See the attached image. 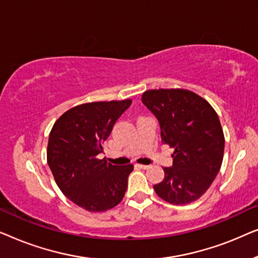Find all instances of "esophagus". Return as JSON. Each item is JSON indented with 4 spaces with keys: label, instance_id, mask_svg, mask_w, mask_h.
I'll list each match as a JSON object with an SVG mask.
<instances>
[{
    "label": "esophagus",
    "instance_id": "1",
    "mask_svg": "<svg viewBox=\"0 0 258 258\" xmlns=\"http://www.w3.org/2000/svg\"><path fill=\"white\" fill-rule=\"evenodd\" d=\"M136 167L140 168V169H147V168H149V165H146V164H136Z\"/></svg>",
    "mask_w": 258,
    "mask_h": 258
}]
</instances>
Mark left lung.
Returning <instances> with one entry per match:
<instances>
[{"mask_svg": "<svg viewBox=\"0 0 258 258\" xmlns=\"http://www.w3.org/2000/svg\"><path fill=\"white\" fill-rule=\"evenodd\" d=\"M142 102L160 122L162 143L174 148L172 167L154 185L165 202L182 206L199 200L220 171L224 135L220 118L200 95L185 89L144 91Z\"/></svg>", "mask_w": 258, "mask_h": 258, "instance_id": "1", "label": "left lung"}]
</instances>
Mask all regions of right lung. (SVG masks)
Returning <instances> with one entry per match:
<instances>
[{"label": "right lung", "instance_id": "obj_1", "mask_svg": "<svg viewBox=\"0 0 258 258\" xmlns=\"http://www.w3.org/2000/svg\"><path fill=\"white\" fill-rule=\"evenodd\" d=\"M132 100L76 105L55 122L48 141L47 161L56 184L70 201L90 213L117 206L124 197L133 164L112 165L103 143Z\"/></svg>", "mask_w": 258, "mask_h": 258}]
</instances>
